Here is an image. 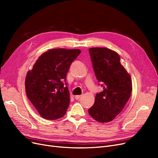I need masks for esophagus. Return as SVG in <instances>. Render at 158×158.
Here are the masks:
<instances>
[{
  "label": "esophagus",
  "mask_w": 158,
  "mask_h": 158,
  "mask_svg": "<svg viewBox=\"0 0 158 158\" xmlns=\"http://www.w3.org/2000/svg\"><path fill=\"white\" fill-rule=\"evenodd\" d=\"M80 98H81V95H75V99H76V100H78L79 99H80Z\"/></svg>",
  "instance_id": "esophagus-1"
}]
</instances>
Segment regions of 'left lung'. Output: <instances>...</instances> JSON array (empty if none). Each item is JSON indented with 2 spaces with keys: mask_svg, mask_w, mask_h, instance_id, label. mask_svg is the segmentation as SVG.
Instances as JSON below:
<instances>
[{
  "mask_svg": "<svg viewBox=\"0 0 158 158\" xmlns=\"http://www.w3.org/2000/svg\"><path fill=\"white\" fill-rule=\"evenodd\" d=\"M89 52L95 76L103 90L96 94L88 113L95 121L108 123L121 112L131 97V76L121 64L117 52L106 47H93Z\"/></svg>",
  "mask_w": 158,
  "mask_h": 158,
  "instance_id": "8db88e82",
  "label": "left lung"
}]
</instances>
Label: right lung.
<instances>
[{"instance_id":"obj_1","label":"right lung","mask_w":158,"mask_h":158,"mask_svg":"<svg viewBox=\"0 0 158 158\" xmlns=\"http://www.w3.org/2000/svg\"><path fill=\"white\" fill-rule=\"evenodd\" d=\"M80 52L79 49L48 50L27 72L25 80L27 96L43 118L55 120L63 117L67 111L70 93L66 74Z\"/></svg>"}]
</instances>
